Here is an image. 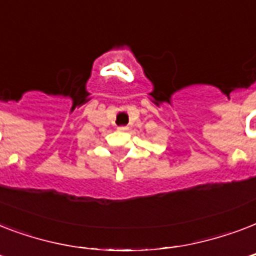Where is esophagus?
I'll return each mask as SVG.
<instances>
[{"label": "esophagus", "instance_id": "esophagus-1", "mask_svg": "<svg viewBox=\"0 0 256 256\" xmlns=\"http://www.w3.org/2000/svg\"><path fill=\"white\" fill-rule=\"evenodd\" d=\"M118 130H120V132H126L128 128H126V126H120V128H118Z\"/></svg>", "mask_w": 256, "mask_h": 256}]
</instances>
